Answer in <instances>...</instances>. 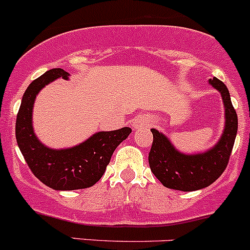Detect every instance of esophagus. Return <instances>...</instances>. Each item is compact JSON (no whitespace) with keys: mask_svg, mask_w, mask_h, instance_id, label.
<instances>
[{"mask_svg":"<svg viewBox=\"0 0 250 250\" xmlns=\"http://www.w3.org/2000/svg\"><path fill=\"white\" fill-rule=\"evenodd\" d=\"M147 125H149V120L146 115L136 116L134 123H132V126H134L135 129H140V127L147 126Z\"/></svg>","mask_w":250,"mask_h":250,"instance_id":"esophagus-1","label":"esophagus"}]
</instances>
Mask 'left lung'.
<instances>
[{
	"label": "left lung",
	"mask_w": 250,
	"mask_h": 250,
	"mask_svg": "<svg viewBox=\"0 0 250 250\" xmlns=\"http://www.w3.org/2000/svg\"><path fill=\"white\" fill-rule=\"evenodd\" d=\"M208 82L222 96L226 118L222 136L212 148L203 153L184 154L166 135L151 129L153 142L148 154L149 168L166 188L182 191L204 189L218 179L227 167L238 130V118L225 83L216 77Z\"/></svg>",
	"instance_id": "8db88e82"
}]
</instances>
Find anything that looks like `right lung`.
Instances as JSON below:
<instances>
[{
	"mask_svg": "<svg viewBox=\"0 0 250 250\" xmlns=\"http://www.w3.org/2000/svg\"><path fill=\"white\" fill-rule=\"evenodd\" d=\"M60 77L67 80L68 72L52 68L28 85L17 114V144L33 174L45 185L54 190L84 189L103 177L111 154L131 129L97 132L71 148L52 149L42 145L33 131V105L40 89Z\"/></svg>",
	"mask_w": 250,
	"mask_h": 250,
	"instance_id": "1",
	"label": "right lung"
}]
</instances>
